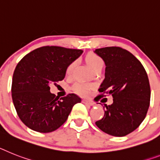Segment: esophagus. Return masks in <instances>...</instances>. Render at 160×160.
<instances>
[{
    "instance_id": "esophagus-1",
    "label": "esophagus",
    "mask_w": 160,
    "mask_h": 160,
    "mask_svg": "<svg viewBox=\"0 0 160 160\" xmlns=\"http://www.w3.org/2000/svg\"><path fill=\"white\" fill-rule=\"evenodd\" d=\"M83 102H84V104H86V105H88V106L94 105V103L92 102V101H90V100H83Z\"/></svg>"
}]
</instances>
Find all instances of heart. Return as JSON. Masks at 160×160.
Instances as JSON below:
<instances>
[{
    "mask_svg": "<svg viewBox=\"0 0 160 160\" xmlns=\"http://www.w3.org/2000/svg\"><path fill=\"white\" fill-rule=\"evenodd\" d=\"M85 60H86L87 63L89 66V68L94 72L96 70L102 69L103 68V65H104V62L102 59V58L99 57L98 55H97L96 53H90L87 54L86 58H85ZM76 66V62H72L68 66V68L66 69V73L68 75L72 74V71H73L74 68ZM90 89V86L88 84H84V83L78 82L76 84H75V85L73 86V90L80 95H87L88 94V91Z\"/></svg>",
    "mask_w": 160,
    "mask_h": 160,
    "instance_id": "heart-1",
    "label": "heart"
}]
</instances>
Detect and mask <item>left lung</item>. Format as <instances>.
I'll return each instance as SVG.
<instances>
[{"label": "left lung", "instance_id": "left-lung-1", "mask_svg": "<svg viewBox=\"0 0 160 160\" xmlns=\"http://www.w3.org/2000/svg\"><path fill=\"white\" fill-rule=\"evenodd\" d=\"M94 52L106 64L98 97H113V103L105 104L104 116L95 123L106 133L126 136L139 127L148 111L151 87L147 73L133 54L120 47H105Z\"/></svg>", "mask_w": 160, "mask_h": 160}]
</instances>
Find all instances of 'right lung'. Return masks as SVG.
<instances>
[{
  "mask_svg": "<svg viewBox=\"0 0 160 160\" xmlns=\"http://www.w3.org/2000/svg\"><path fill=\"white\" fill-rule=\"evenodd\" d=\"M81 49L43 46L24 56L16 66L12 80V99L19 119L31 129L50 132L68 119L81 98L75 93L58 99L50 92L51 84L61 81Z\"/></svg>",
  "mask_w": 160,
  "mask_h": 160,
  "instance_id": "right-lung-1",
  "label": "right lung"
}]
</instances>
